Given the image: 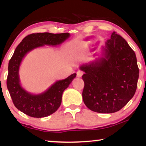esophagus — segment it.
<instances>
[{"label": "esophagus", "instance_id": "obj_1", "mask_svg": "<svg viewBox=\"0 0 146 146\" xmlns=\"http://www.w3.org/2000/svg\"><path fill=\"white\" fill-rule=\"evenodd\" d=\"M83 74V72L81 71V70H78L77 72V76L78 77H81L82 76Z\"/></svg>", "mask_w": 146, "mask_h": 146}]
</instances>
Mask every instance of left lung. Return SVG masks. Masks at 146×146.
<instances>
[{"instance_id": "8db88e82", "label": "left lung", "mask_w": 146, "mask_h": 146, "mask_svg": "<svg viewBox=\"0 0 146 146\" xmlns=\"http://www.w3.org/2000/svg\"><path fill=\"white\" fill-rule=\"evenodd\" d=\"M84 74L82 98L96 112H116L135 94L139 78L136 56L125 40L113 32L94 60L80 66Z\"/></svg>"}]
</instances>
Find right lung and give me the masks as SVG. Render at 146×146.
I'll list each match as a JSON object with an SVG mask.
<instances>
[{"instance_id":"add662e5","label":"right lung","mask_w":146,"mask_h":146,"mask_svg":"<svg viewBox=\"0 0 146 146\" xmlns=\"http://www.w3.org/2000/svg\"><path fill=\"white\" fill-rule=\"evenodd\" d=\"M70 36V33L31 34L16 48L9 63L7 85L13 104L22 112L33 117H43L52 114L58 109L63 92L69 86L76 74H72L64 80L56 81L43 92L33 94L22 86L19 70L23 59L31 51L44 46H57Z\"/></svg>"}]
</instances>
